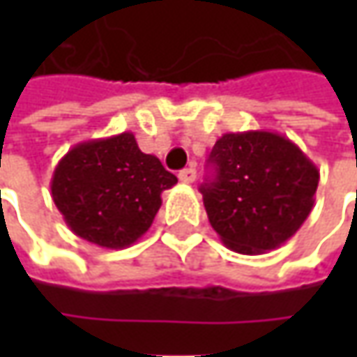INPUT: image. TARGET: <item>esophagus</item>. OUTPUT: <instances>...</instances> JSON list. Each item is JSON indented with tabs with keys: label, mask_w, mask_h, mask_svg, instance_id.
I'll list each match as a JSON object with an SVG mask.
<instances>
[{
	"label": "esophagus",
	"mask_w": 357,
	"mask_h": 357,
	"mask_svg": "<svg viewBox=\"0 0 357 357\" xmlns=\"http://www.w3.org/2000/svg\"><path fill=\"white\" fill-rule=\"evenodd\" d=\"M178 178H181V183L190 185V183H195V181H197V171H195L192 167H188V169H185V171L178 172Z\"/></svg>",
	"instance_id": "34e87169"
}]
</instances>
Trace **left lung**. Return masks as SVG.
Instances as JSON below:
<instances>
[{"label":"left lung","instance_id":"8db88e82","mask_svg":"<svg viewBox=\"0 0 357 357\" xmlns=\"http://www.w3.org/2000/svg\"><path fill=\"white\" fill-rule=\"evenodd\" d=\"M208 160L216 174L200 186L204 208L234 252L256 256L278 248L314 208L320 171L280 132H225Z\"/></svg>","mask_w":357,"mask_h":357}]
</instances>
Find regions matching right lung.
Returning <instances> with one entry per match:
<instances>
[{"mask_svg": "<svg viewBox=\"0 0 357 357\" xmlns=\"http://www.w3.org/2000/svg\"><path fill=\"white\" fill-rule=\"evenodd\" d=\"M174 185L176 176L125 130L75 144L53 171L51 197L73 234L121 250L151 228L162 190Z\"/></svg>", "mask_w": 357, "mask_h": 357, "instance_id": "obj_1", "label": "right lung"}]
</instances>
